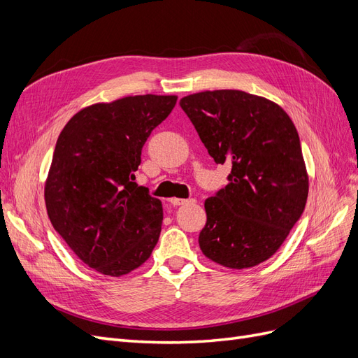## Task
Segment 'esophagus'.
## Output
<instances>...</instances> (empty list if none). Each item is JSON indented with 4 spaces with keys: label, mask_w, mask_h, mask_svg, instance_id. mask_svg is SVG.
Segmentation results:
<instances>
[{
    "label": "esophagus",
    "mask_w": 358,
    "mask_h": 358,
    "mask_svg": "<svg viewBox=\"0 0 358 358\" xmlns=\"http://www.w3.org/2000/svg\"><path fill=\"white\" fill-rule=\"evenodd\" d=\"M170 203L173 206H183V204H194L196 203V199H188V200H183V199H170Z\"/></svg>",
    "instance_id": "1"
}]
</instances>
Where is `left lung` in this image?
Returning a JSON list of instances; mask_svg holds the SVG:
<instances>
[{
    "mask_svg": "<svg viewBox=\"0 0 358 358\" xmlns=\"http://www.w3.org/2000/svg\"><path fill=\"white\" fill-rule=\"evenodd\" d=\"M179 104L216 164H231L229 185L204 201L201 252L237 270L266 262L308 200L309 178L294 124L276 103L236 90L191 94Z\"/></svg>",
    "mask_w": 358,
    "mask_h": 358,
    "instance_id": "8db88e82",
    "label": "left lung"
}]
</instances>
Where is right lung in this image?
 <instances>
[{
    "instance_id": "right-lung-1",
    "label": "right lung",
    "mask_w": 358,
    "mask_h": 358,
    "mask_svg": "<svg viewBox=\"0 0 358 358\" xmlns=\"http://www.w3.org/2000/svg\"><path fill=\"white\" fill-rule=\"evenodd\" d=\"M176 95H134L96 103L61 131L45 183L53 229L82 262L107 276L142 266L159 239L162 204L137 187L134 171L152 129Z\"/></svg>"
}]
</instances>
